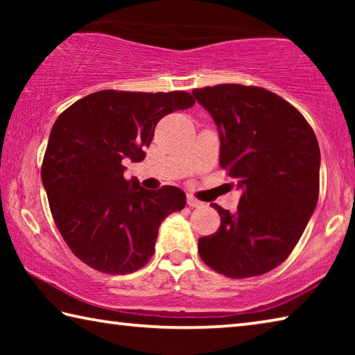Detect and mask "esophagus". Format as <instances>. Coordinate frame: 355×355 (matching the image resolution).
Segmentation results:
<instances>
[{"label":"esophagus","mask_w":355,"mask_h":355,"mask_svg":"<svg viewBox=\"0 0 355 355\" xmlns=\"http://www.w3.org/2000/svg\"><path fill=\"white\" fill-rule=\"evenodd\" d=\"M186 202H188V205H189L191 208H199V207H202V202L197 200L196 197H192V196H188V199H186Z\"/></svg>","instance_id":"esophagus-1"}]
</instances>
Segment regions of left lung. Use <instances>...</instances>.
I'll use <instances>...</instances> for the list:
<instances>
[{
    "instance_id": "left-lung-1",
    "label": "left lung",
    "mask_w": 355,
    "mask_h": 355,
    "mask_svg": "<svg viewBox=\"0 0 355 355\" xmlns=\"http://www.w3.org/2000/svg\"><path fill=\"white\" fill-rule=\"evenodd\" d=\"M219 131L220 167L243 189L236 213L213 203L218 232L199 238V254L232 279L266 274L284 263L320 196V146L296 107L263 87L219 84L194 89Z\"/></svg>"
}]
</instances>
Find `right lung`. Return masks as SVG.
I'll use <instances>...</instances> for the list:
<instances>
[{"mask_svg":"<svg viewBox=\"0 0 355 355\" xmlns=\"http://www.w3.org/2000/svg\"><path fill=\"white\" fill-rule=\"evenodd\" d=\"M194 103L183 91H100L53 125L42 183L64 241L95 271L123 275L146 266L161 222L184 208V192L175 186L150 191L125 180L123 159L142 161L156 123Z\"/></svg>","mask_w":355,"mask_h":355,"instance_id":"right-lung-1","label":"right lung"}]
</instances>
